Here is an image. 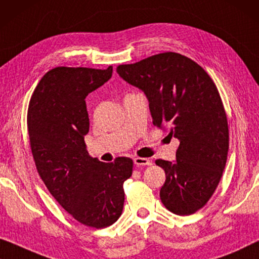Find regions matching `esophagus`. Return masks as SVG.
<instances>
[{"label":"esophagus","instance_id":"esophagus-1","mask_svg":"<svg viewBox=\"0 0 259 259\" xmlns=\"http://www.w3.org/2000/svg\"><path fill=\"white\" fill-rule=\"evenodd\" d=\"M134 163L137 166H144V165H150L151 164V161L149 158L136 157V158H134Z\"/></svg>","mask_w":259,"mask_h":259}]
</instances>
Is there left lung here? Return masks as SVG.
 <instances>
[{
	"instance_id": "left-lung-1",
	"label": "left lung",
	"mask_w": 259,
	"mask_h": 259,
	"mask_svg": "<svg viewBox=\"0 0 259 259\" xmlns=\"http://www.w3.org/2000/svg\"><path fill=\"white\" fill-rule=\"evenodd\" d=\"M117 74L145 94L154 125L180 141L176 161H156L165 171L162 203L180 216L195 213L213 195L228 158V119L216 84L195 61L171 52L118 65Z\"/></svg>"
}]
</instances>
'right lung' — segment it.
<instances>
[{"instance_id": "add662e5", "label": "right lung", "mask_w": 259, "mask_h": 259, "mask_svg": "<svg viewBox=\"0 0 259 259\" xmlns=\"http://www.w3.org/2000/svg\"><path fill=\"white\" fill-rule=\"evenodd\" d=\"M112 67H57L41 78L29 102L28 134L36 169L53 197L79 223L114 224L124 204L123 183L133 159L103 163L90 157L85 97L110 79Z\"/></svg>"}]
</instances>
